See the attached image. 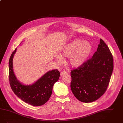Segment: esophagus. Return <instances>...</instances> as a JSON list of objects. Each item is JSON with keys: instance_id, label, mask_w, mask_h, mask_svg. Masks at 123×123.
I'll return each instance as SVG.
<instances>
[{"instance_id": "esophagus-1", "label": "esophagus", "mask_w": 123, "mask_h": 123, "mask_svg": "<svg viewBox=\"0 0 123 123\" xmlns=\"http://www.w3.org/2000/svg\"><path fill=\"white\" fill-rule=\"evenodd\" d=\"M67 74V72H66V71H62V72H61L60 73V76H61V77H63L64 76L66 75Z\"/></svg>"}]
</instances>
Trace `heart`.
Returning <instances> with one entry per match:
<instances>
[{"mask_svg": "<svg viewBox=\"0 0 123 123\" xmlns=\"http://www.w3.org/2000/svg\"><path fill=\"white\" fill-rule=\"evenodd\" d=\"M92 51L91 44L80 39L74 40L67 45L63 49L60 56L69 59V64L74 68L82 66L87 60ZM58 61L61 60V57H56Z\"/></svg>", "mask_w": 123, "mask_h": 123, "instance_id": "heart-1", "label": "heart"}]
</instances>
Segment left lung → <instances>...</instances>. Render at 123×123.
Segmentation results:
<instances>
[{
    "mask_svg": "<svg viewBox=\"0 0 123 123\" xmlns=\"http://www.w3.org/2000/svg\"><path fill=\"white\" fill-rule=\"evenodd\" d=\"M113 69V55L108 46L100 39L92 58L71 70L70 87L74 96L86 103L98 99L107 90Z\"/></svg>",
    "mask_w": 123,
    "mask_h": 123,
    "instance_id": "8db88e82",
    "label": "left lung"
}]
</instances>
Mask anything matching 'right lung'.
I'll use <instances>...</instances> for the list:
<instances>
[{
	"instance_id": "right-lung-1",
	"label": "right lung",
	"mask_w": 123,
	"mask_h": 123,
	"mask_svg": "<svg viewBox=\"0 0 123 123\" xmlns=\"http://www.w3.org/2000/svg\"><path fill=\"white\" fill-rule=\"evenodd\" d=\"M16 49L13 52L9 62L10 86L14 93L22 101L34 106H41L48 102L52 93L54 83L59 79L57 69L49 71L31 85H25L17 79L13 69V60Z\"/></svg>"
}]
</instances>
